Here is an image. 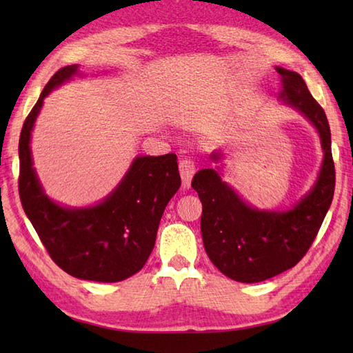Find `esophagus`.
<instances>
[{"mask_svg": "<svg viewBox=\"0 0 353 353\" xmlns=\"http://www.w3.org/2000/svg\"><path fill=\"white\" fill-rule=\"evenodd\" d=\"M179 171H181L182 177V186L186 190L191 186V179L196 174V165L191 159H182L179 161Z\"/></svg>", "mask_w": 353, "mask_h": 353, "instance_id": "1", "label": "esophagus"}]
</instances>
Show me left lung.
I'll list each match as a JSON object with an SVG mask.
<instances>
[{
    "label": "left lung",
    "mask_w": 353,
    "mask_h": 353,
    "mask_svg": "<svg viewBox=\"0 0 353 353\" xmlns=\"http://www.w3.org/2000/svg\"><path fill=\"white\" fill-rule=\"evenodd\" d=\"M276 71L282 81L279 100L301 112L320 137L323 162L312 188L287 211H259L223 181L220 168L200 170L191 183L203 205L200 229L209 259L223 274L244 283L281 274L305 256L335 190L331 129L325 110L297 72L281 66ZM209 157L220 162L223 153L215 150Z\"/></svg>",
    "instance_id": "obj_1"
}]
</instances>
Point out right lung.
<instances>
[{"mask_svg":"<svg viewBox=\"0 0 353 353\" xmlns=\"http://www.w3.org/2000/svg\"><path fill=\"white\" fill-rule=\"evenodd\" d=\"M74 76H80L79 65L59 70L22 125L19 197L45 249L63 272L77 279L119 282L138 273L153 250L165 206L181 186L177 156L134 157L117 188L94 206L68 208L51 200L33 168L30 139L45 97Z\"/></svg>","mask_w":353,"mask_h":353,"instance_id":"obj_1","label":"right lung"}]
</instances>
